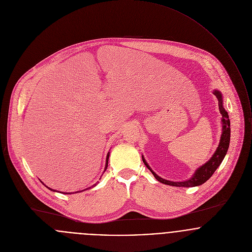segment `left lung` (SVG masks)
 <instances>
[{
	"label": "left lung",
	"instance_id": "8db88e82",
	"mask_svg": "<svg viewBox=\"0 0 252 252\" xmlns=\"http://www.w3.org/2000/svg\"><path fill=\"white\" fill-rule=\"evenodd\" d=\"M213 94L216 95V97L219 100V109H220V113L222 114V135L220 138V143L219 146L215 152V154L212 156V158L202 166L196 169V171L194 172V174L192 175V177L187 181H183V182H172L169 180L162 179L161 177H159L158 175H157L151 167L149 166V164L147 163L146 159L143 158V161L145 163V165L149 168V170L154 174V176L156 177V179L165 185L169 186H173V187H183V188H189V187H196V186H200L203 183H205L216 171V169L220 166V164L222 163L225 156L227 155L228 149H229V145H230V138H231V128H230V119H229V115L228 112L225 110L224 106H223V99H222V94L219 91L215 90L213 92Z\"/></svg>",
	"mask_w": 252,
	"mask_h": 252
}]
</instances>
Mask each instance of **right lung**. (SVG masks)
I'll return each mask as SVG.
<instances>
[{"label": "right lung", "instance_id": "right-lung-1", "mask_svg": "<svg viewBox=\"0 0 252 252\" xmlns=\"http://www.w3.org/2000/svg\"><path fill=\"white\" fill-rule=\"evenodd\" d=\"M108 158H109V153L107 154V156H106V160H105V167H104V171L106 170V168H107V164H108ZM103 171V172H104ZM43 183V182H42ZM96 184H94V185H93L92 187H89L88 189H91V188H94V186H95ZM46 186V185H45ZM47 187V186H46ZM49 189H51V190H53V191H57V190H55V189H51V188H49V187H47ZM85 189H83V190H85ZM83 190H79V191H75V192H63V191H62V193H64V194H70V193H76V192H81V191H83ZM61 192V191H60Z\"/></svg>", "mask_w": 252, "mask_h": 252}]
</instances>
